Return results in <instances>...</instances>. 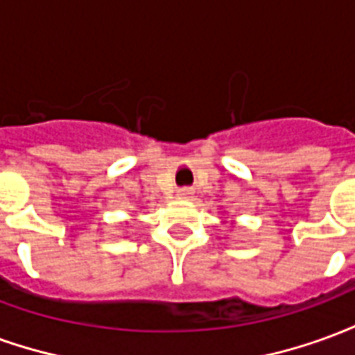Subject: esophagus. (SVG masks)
<instances>
[{
  "instance_id": "obj_1",
  "label": "esophagus",
  "mask_w": 355,
  "mask_h": 355,
  "mask_svg": "<svg viewBox=\"0 0 355 355\" xmlns=\"http://www.w3.org/2000/svg\"><path fill=\"white\" fill-rule=\"evenodd\" d=\"M192 188H180L178 190V198H182V200H190L192 198Z\"/></svg>"
}]
</instances>
